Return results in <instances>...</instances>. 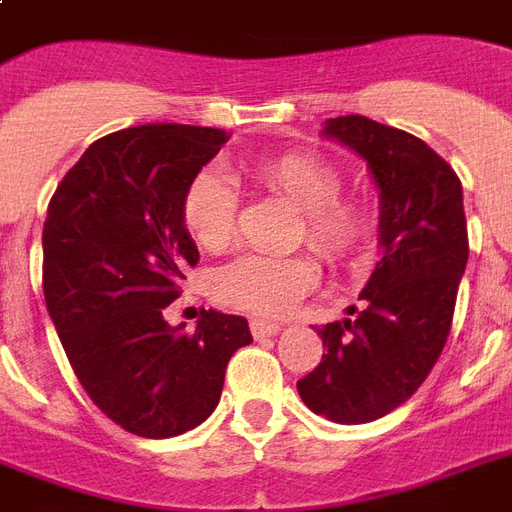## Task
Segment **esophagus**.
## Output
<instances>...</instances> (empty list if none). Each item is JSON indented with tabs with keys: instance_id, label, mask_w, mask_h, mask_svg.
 Masks as SVG:
<instances>
[{
	"instance_id": "esophagus-1",
	"label": "esophagus",
	"mask_w": 512,
	"mask_h": 512,
	"mask_svg": "<svg viewBox=\"0 0 512 512\" xmlns=\"http://www.w3.org/2000/svg\"><path fill=\"white\" fill-rule=\"evenodd\" d=\"M249 329H252V335H255L257 340H263V337L279 335L281 324H276V321H265V319H252L249 321Z\"/></svg>"
}]
</instances>
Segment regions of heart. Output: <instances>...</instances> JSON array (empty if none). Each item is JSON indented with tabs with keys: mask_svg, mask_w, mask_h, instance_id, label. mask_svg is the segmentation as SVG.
Here are the masks:
<instances>
[{
	"mask_svg": "<svg viewBox=\"0 0 512 512\" xmlns=\"http://www.w3.org/2000/svg\"><path fill=\"white\" fill-rule=\"evenodd\" d=\"M257 185L303 212L300 239L332 265H356L374 236L372 209L358 196L340 193L335 164L303 151L260 156L247 167ZM180 220L199 247L220 252L236 236L239 199L231 180L201 170L185 185ZM319 284V268L308 255H241L215 273V295L241 311L281 316Z\"/></svg>",
	"mask_w": 512,
	"mask_h": 512,
	"instance_id": "obj_1",
	"label": "heart"
}]
</instances>
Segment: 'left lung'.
Returning <instances> with one entry per match:
<instances>
[{
  "label": "left lung",
  "instance_id": "1",
  "mask_svg": "<svg viewBox=\"0 0 512 512\" xmlns=\"http://www.w3.org/2000/svg\"><path fill=\"white\" fill-rule=\"evenodd\" d=\"M324 135L369 164L385 255L361 308H348L353 319L316 329L327 353L297 393L311 412L361 425L404 404L441 356L468 263V223L460 177L425 140L356 114L329 119Z\"/></svg>",
  "mask_w": 512,
  "mask_h": 512
}]
</instances>
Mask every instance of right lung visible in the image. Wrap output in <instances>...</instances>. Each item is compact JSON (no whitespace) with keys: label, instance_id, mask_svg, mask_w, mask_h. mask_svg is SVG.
Returning <instances> with one entry per match:
<instances>
[{"label":"right lung","instance_id":"obj_1","mask_svg":"<svg viewBox=\"0 0 512 512\" xmlns=\"http://www.w3.org/2000/svg\"><path fill=\"white\" fill-rule=\"evenodd\" d=\"M231 132L140 124L95 140L52 193L42 287L76 380L127 433L172 438L215 412L225 366L249 345L244 316L201 311L193 332L164 308L199 249L180 220L193 175Z\"/></svg>","mask_w":512,"mask_h":512}]
</instances>
